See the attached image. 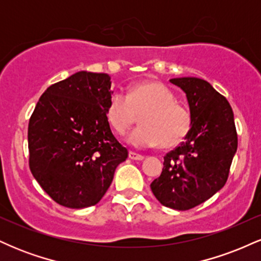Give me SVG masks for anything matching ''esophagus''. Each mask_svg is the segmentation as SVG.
<instances>
[{"instance_id":"1","label":"esophagus","mask_w":261,"mask_h":261,"mask_svg":"<svg viewBox=\"0 0 261 261\" xmlns=\"http://www.w3.org/2000/svg\"><path fill=\"white\" fill-rule=\"evenodd\" d=\"M128 158H130V160H134V161H142L145 157H143L142 154L136 153V152L130 151L128 152Z\"/></svg>"}]
</instances>
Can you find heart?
Listing matches in <instances>:
<instances>
[{
  "label": "heart",
  "mask_w": 261,
  "mask_h": 261,
  "mask_svg": "<svg viewBox=\"0 0 261 261\" xmlns=\"http://www.w3.org/2000/svg\"><path fill=\"white\" fill-rule=\"evenodd\" d=\"M137 127L127 136V143L136 148H172L185 140L191 128L190 113L176 104L168 87L154 81L134 85L128 94L113 92L106 108L108 122L118 135H125L142 114Z\"/></svg>",
  "instance_id": "heart-1"
}]
</instances>
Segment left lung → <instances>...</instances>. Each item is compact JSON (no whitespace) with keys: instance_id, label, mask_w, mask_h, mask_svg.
Segmentation results:
<instances>
[{"instance_id":"left-lung-1","label":"left lung","mask_w":261,"mask_h":261,"mask_svg":"<svg viewBox=\"0 0 261 261\" xmlns=\"http://www.w3.org/2000/svg\"><path fill=\"white\" fill-rule=\"evenodd\" d=\"M169 82L187 94L191 128L184 142L164 155L151 190L163 206L185 211L224 187L238 139L228 100L207 81L180 77Z\"/></svg>"}]
</instances>
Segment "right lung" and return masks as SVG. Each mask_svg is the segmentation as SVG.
<instances>
[{"label": "right lung", "instance_id": "add662e5", "mask_svg": "<svg viewBox=\"0 0 261 261\" xmlns=\"http://www.w3.org/2000/svg\"><path fill=\"white\" fill-rule=\"evenodd\" d=\"M109 74L80 71L50 86L28 126L29 167L54 201L85 208L100 201L127 149L110 130Z\"/></svg>", "mask_w": 261, "mask_h": 261}]
</instances>
